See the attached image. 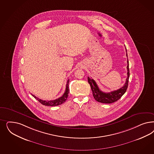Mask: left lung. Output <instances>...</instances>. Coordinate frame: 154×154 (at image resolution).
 <instances>
[{
  "label": "left lung",
  "mask_w": 154,
  "mask_h": 154,
  "mask_svg": "<svg viewBox=\"0 0 154 154\" xmlns=\"http://www.w3.org/2000/svg\"><path fill=\"white\" fill-rule=\"evenodd\" d=\"M126 51L127 52V50L126 48ZM126 56L128 57V54L126 53ZM128 66H127V69H128V77L126 80V82L124 85L120 88L119 89L110 92H104L100 89L97 85L96 84V82L94 80L91 79L88 77V82L91 86L92 89L93 96L94 97V99L97 101L101 103H105V104H110L113 103L115 101H117L124 95L126 91V89L128 87V83H129V60H128Z\"/></svg>",
  "instance_id": "8db88e82"
}]
</instances>
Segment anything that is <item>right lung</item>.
Wrapping results in <instances>:
<instances>
[{
    "label": "right lung",
    "mask_w": 154,
    "mask_h": 154,
    "mask_svg": "<svg viewBox=\"0 0 154 154\" xmlns=\"http://www.w3.org/2000/svg\"><path fill=\"white\" fill-rule=\"evenodd\" d=\"M69 79L67 80V85H66V90H65V93L63 94L61 97H60V98L54 100H50V101H46V100H42L40 99L39 98L35 97V95L32 94L35 99L37 100L40 103H41L42 105H44L46 106H57L59 105L62 104L63 103H64L66 100L67 99L68 96H69Z\"/></svg>",
    "instance_id": "1"
}]
</instances>
